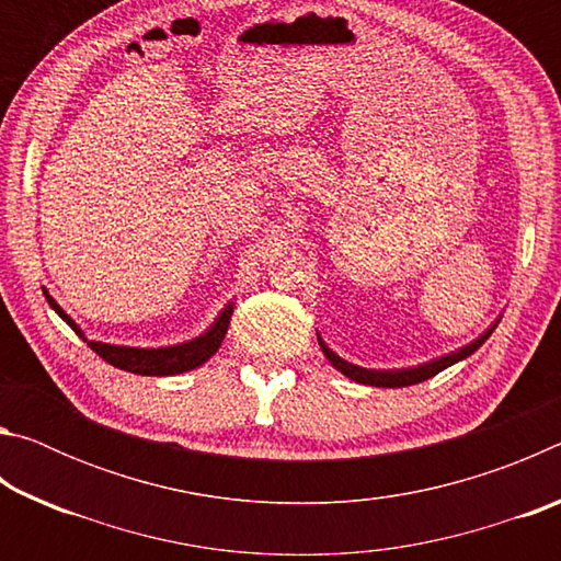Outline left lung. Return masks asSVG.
I'll return each instance as SVG.
<instances>
[{"label":"left lung","mask_w":561,"mask_h":561,"mask_svg":"<svg viewBox=\"0 0 561 561\" xmlns=\"http://www.w3.org/2000/svg\"><path fill=\"white\" fill-rule=\"evenodd\" d=\"M497 324H500V319L485 331V334H480L478 339H474L472 344L462 346V348H458V351H453V354H445V356H440V358H433V360H428V364H421V366L391 368V371H388V368H364V366L351 364V360H346V358H341L339 354H334V351H331V348L324 344V339H321L319 334H317V339H319V346H321V351H324V356H327L329 364L334 366L336 371L344 374L346 378H351V381L364 383V386H376V388H403V386H413V383L428 381V378H433L435 374L445 371V368H448V366L458 364V360L472 356L474 351H478V348L490 339V334L497 329Z\"/></svg>","instance_id":"obj_1"}]
</instances>
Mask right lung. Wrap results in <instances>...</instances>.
I'll use <instances>...</instances> for the list:
<instances>
[{"instance_id":"1","label":"right lung","mask_w":561,"mask_h":561,"mask_svg":"<svg viewBox=\"0 0 561 561\" xmlns=\"http://www.w3.org/2000/svg\"><path fill=\"white\" fill-rule=\"evenodd\" d=\"M44 289V297L49 301V307L59 314L66 324H69L76 334H79L87 344L91 346V351L108 360L111 366L121 368V371H130L138 376H178L185 371H193V368L203 366L207 358H210L217 348L222 346V339L227 334V327H230L232 311H234V301L227 304V307L217 314L215 324L205 331V334L183 341V344H173V346H158V348H140V346H118V344H106V341H93L87 339L81 327L66 314V311L56 304V299L51 297L49 291Z\"/></svg>"}]
</instances>
